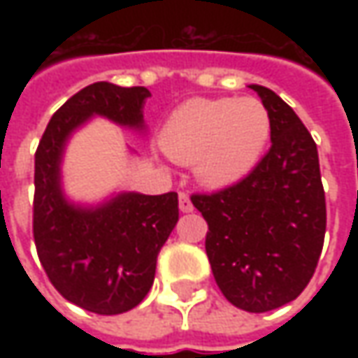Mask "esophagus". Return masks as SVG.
<instances>
[{
  "label": "esophagus",
  "mask_w": 358,
  "mask_h": 358,
  "mask_svg": "<svg viewBox=\"0 0 358 358\" xmlns=\"http://www.w3.org/2000/svg\"><path fill=\"white\" fill-rule=\"evenodd\" d=\"M179 209H181L183 213H191V211H193V203H191L187 193H179Z\"/></svg>",
  "instance_id": "obj_1"
}]
</instances>
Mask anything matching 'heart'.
Instances as JSON below:
<instances>
[{"label":"heart","instance_id":"b5f03b06","mask_svg":"<svg viewBox=\"0 0 358 358\" xmlns=\"http://www.w3.org/2000/svg\"><path fill=\"white\" fill-rule=\"evenodd\" d=\"M271 115L255 97H195L165 121L159 145L167 157L193 165L197 181L223 189L243 181L263 157Z\"/></svg>","mask_w":358,"mask_h":358}]
</instances>
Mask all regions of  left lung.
Returning a JSON list of instances; mask_svg holds the SVG:
<instances>
[{"label": "left lung", "instance_id": "left-lung-1", "mask_svg": "<svg viewBox=\"0 0 358 358\" xmlns=\"http://www.w3.org/2000/svg\"><path fill=\"white\" fill-rule=\"evenodd\" d=\"M257 91L271 115V149L237 185L191 201L209 231L205 251L229 303L267 313L303 293L323 251L327 207L310 133L275 91Z\"/></svg>", "mask_w": 358, "mask_h": 358}]
</instances>
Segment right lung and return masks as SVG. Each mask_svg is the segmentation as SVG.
Returning a JSON list of instances; mask_svg holds the SVG:
<instances>
[{"instance_id":"obj_1","label":"right lung","mask_w":358,"mask_h":358,"mask_svg":"<svg viewBox=\"0 0 358 358\" xmlns=\"http://www.w3.org/2000/svg\"><path fill=\"white\" fill-rule=\"evenodd\" d=\"M145 87L91 83L53 113L35 151L34 239L51 285L69 303L119 315L149 293L157 255L179 221L177 193L121 191L97 205L67 199L62 163L71 135L91 117L145 133Z\"/></svg>"}]
</instances>
